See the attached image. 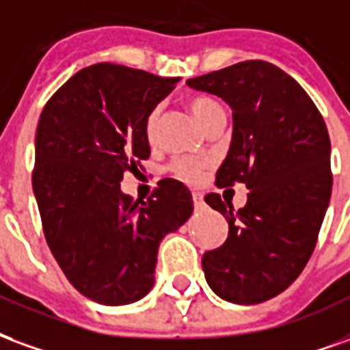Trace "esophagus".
Instances as JSON below:
<instances>
[{
	"mask_svg": "<svg viewBox=\"0 0 350 350\" xmlns=\"http://www.w3.org/2000/svg\"><path fill=\"white\" fill-rule=\"evenodd\" d=\"M192 200H193V205H196V208H200V206H203V193L201 192H193L192 193Z\"/></svg>",
	"mask_w": 350,
	"mask_h": 350,
	"instance_id": "1",
	"label": "esophagus"
}]
</instances>
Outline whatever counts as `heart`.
Wrapping results in <instances>:
<instances>
[{"instance_id":"heart-1","label":"heart","mask_w":350,"mask_h":350,"mask_svg":"<svg viewBox=\"0 0 350 350\" xmlns=\"http://www.w3.org/2000/svg\"><path fill=\"white\" fill-rule=\"evenodd\" d=\"M188 106L192 109L193 117L201 122V124H205L211 117L216 113V111H220V104L213 98H208V96H192L190 100H188ZM157 124H158V109H152L149 116H147V121H145V132H147V137H149L150 142L154 139L157 136ZM173 173L177 175L180 180H185L188 185H198L201 178H203V173H205V162H201V160H196V158H177L172 165Z\"/></svg>"}]
</instances>
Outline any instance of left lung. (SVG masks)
<instances>
[{
	"mask_svg": "<svg viewBox=\"0 0 350 350\" xmlns=\"http://www.w3.org/2000/svg\"><path fill=\"white\" fill-rule=\"evenodd\" d=\"M186 83L233 109L216 185L250 190L239 211L220 193L205 196L229 224L226 242L203 254L205 280L228 302L259 304L300 276L317 244L332 193L325 119L298 81L267 61H242Z\"/></svg>",
	"mask_w": 350,
	"mask_h": 350,
	"instance_id": "8db88e82",
	"label": "left lung"
}]
</instances>
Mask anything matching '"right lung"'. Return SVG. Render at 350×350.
Masks as SVG:
<instances>
[{
    "mask_svg": "<svg viewBox=\"0 0 350 350\" xmlns=\"http://www.w3.org/2000/svg\"><path fill=\"white\" fill-rule=\"evenodd\" d=\"M178 78L96 63L63 83L40 113L33 192L52 256L83 297L122 306L154 285L158 246L193 211L192 193L162 178L147 201L121 192L150 154L145 121Z\"/></svg>",
    "mask_w": 350,
    "mask_h": 350,
    "instance_id": "1",
    "label": "right lung"
}]
</instances>
